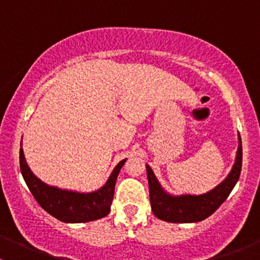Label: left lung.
I'll return each instance as SVG.
<instances>
[{
	"instance_id": "1",
	"label": "left lung",
	"mask_w": 260,
	"mask_h": 260,
	"mask_svg": "<svg viewBox=\"0 0 260 260\" xmlns=\"http://www.w3.org/2000/svg\"><path fill=\"white\" fill-rule=\"evenodd\" d=\"M242 138L239 135V146L232 171L216 187L201 195H170L159 185L151 167L146 165L149 200L153 214L158 219L169 222H198L209 217L226 200L235 183L239 180L242 171Z\"/></svg>"
}]
</instances>
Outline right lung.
I'll use <instances>...</instances> for the list:
<instances>
[{
  "instance_id": "1",
  "label": "right lung",
  "mask_w": 260,
  "mask_h": 260,
  "mask_svg": "<svg viewBox=\"0 0 260 260\" xmlns=\"http://www.w3.org/2000/svg\"><path fill=\"white\" fill-rule=\"evenodd\" d=\"M125 161L122 159L114 167L106 185L99 190L77 192L49 186L39 180L28 169L22 148H20V170L28 190L44 210L64 222H88L107 216L114 196L115 181Z\"/></svg>"
}]
</instances>
